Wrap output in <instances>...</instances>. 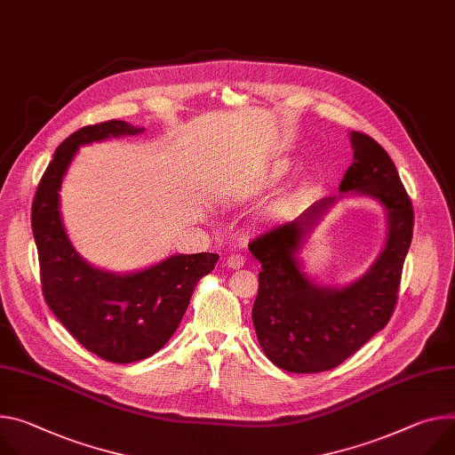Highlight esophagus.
I'll return each mask as SVG.
<instances>
[{
    "mask_svg": "<svg viewBox=\"0 0 455 455\" xmlns=\"http://www.w3.org/2000/svg\"><path fill=\"white\" fill-rule=\"evenodd\" d=\"M225 265H227L228 268H241V267L244 265V258H243L241 254H230V256L227 258Z\"/></svg>",
    "mask_w": 455,
    "mask_h": 455,
    "instance_id": "obj_1",
    "label": "esophagus"
}]
</instances>
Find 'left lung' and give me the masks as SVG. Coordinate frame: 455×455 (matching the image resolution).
Returning <instances> with one entry per match:
<instances>
[{"label": "left lung", "mask_w": 455, "mask_h": 455, "mask_svg": "<svg viewBox=\"0 0 455 455\" xmlns=\"http://www.w3.org/2000/svg\"><path fill=\"white\" fill-rule=\"evenodd\" d=\"M354 161L339 185L376 197L388 214L385 251L361 279L341 291L315 286L294 256L305 232L319 220L326 197L296 221L275 225L249 243L261 263L259 291L252 308L258 341L279 368L296 374L332 370L355 354L390 321L403 263L414 232V209L387 150L364 132L350 134Z\"/></svg>", "instance_id": "1"}]
</instances>
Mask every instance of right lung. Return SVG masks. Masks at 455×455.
<instances>
[{
	"label": "right lung",
	"instance_id": "1",
	"mask_svg": "<svg viewBox=\"0 0 455 455\" xmlns=\"http://www.w3.org/2000/svg\"><path fill=\"white\" fill-rule=\"evenodd\" d=\"M141 131L117 119L76 131L56 148L32 201L30 221L45 303L81 347L110 363L145 359L167 343L196 284L220 259L212 252L180 254L143 272L116 275L91 267L72 249L58 201L70 159L79 145Z\"/></svg>",
	"mask_w": 455,
	"mask_h": 455
}]
</instances>
